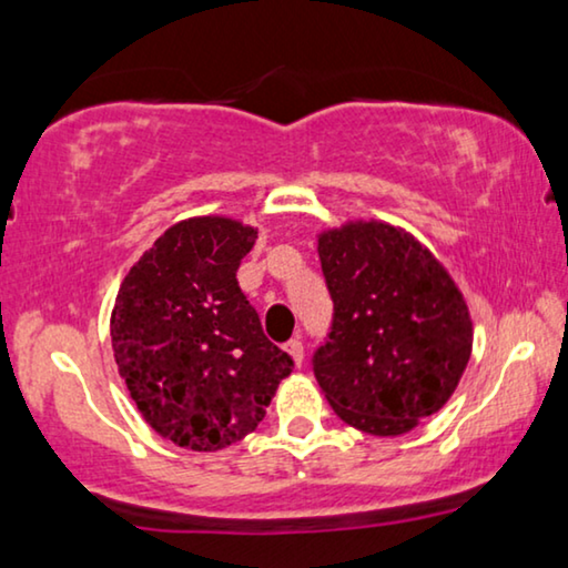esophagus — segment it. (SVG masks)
Instances as JSON below:
<instances>
[{"label":"esophagus","instance_id":"esophagus-1","mask_svg":"<svg viewBox=\"0 0 568 568\" xmlns=\"http://www.w3.org/2000/svg\"><path fill=\"white\" fill-rule=\"evenodd\" d=\"M285 353L293 357L295 365H298V367L303 365V342H301V339H291V342H287Z\"/></svg>","mask_w":568,"mask_h":568}]
</instances>
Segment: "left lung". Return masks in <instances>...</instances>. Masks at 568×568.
<instances>
[{
  "instance_id": "obj_1",
  "label": "left lung",
  "mask_w": 568,
  "mask_h": 568,
  "mask_svg": "<svg viewBox=\"0 0 568 568\" xmlns=\"http://www.w3.org/2000/svg\"><path fill=\"white\" fill-rule=\"evenodd\" d=\"M334 301L314 375L334 414L396 437L440 412L466 371L474 324L447 270L409 231L347 221L318 234Z\"/></svg>"
}]
</instances>
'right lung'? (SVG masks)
<instances>
[{
	"label": "right lung",
	"mask_w": 568,
	"mask_h": 568,
	"mask_svg": "<svg viewBox=\"0 0 568 568\" xmlns=\"http://www.w3.org/2000/svg\"><path fill=\"white\" fill-rule=\"evenodd\" d=\"M257 229L226 215L174 223L128 270L110 337L149 427L187 450H221L257 429L291 355L262 332L236 283Z\"/></svg>",
	"instance_id": "add662e5"
}]
</instances>
